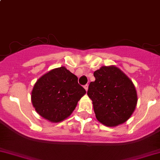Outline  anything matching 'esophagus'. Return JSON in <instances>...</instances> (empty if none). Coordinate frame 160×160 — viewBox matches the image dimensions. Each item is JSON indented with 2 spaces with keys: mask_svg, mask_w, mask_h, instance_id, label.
Returning <instances> with one entry per match:
<instances>
[{
  "mask_svg": "<svg viewBox=\"0 0 160 160\" xmlns=\"http://www.w3.org/2000/svg\"><path fill=\"white\" fill-rule=\"evenodd\" d=\"M83 88H84V89L86 90V91H88V84L84 85V87H83Z\"/></svg>",
  "mask_w": 160,
  "mask_h": 160,
  "instance_id": "1",
  "label": "esophagus"
}]
</instances>
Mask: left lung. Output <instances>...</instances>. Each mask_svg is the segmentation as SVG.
I'll use <instances>...</instances> for the list:
<instances>
[{
  "mask_svg": "<svg viewBox=\"0 0 160 160\" xmlns=\"http://www.w3.org/2000/svg\"><path fill=\"white\" fill-rule=\"evenodd\" d=\"M95 80L88 87L97 119L116 127L131 117L138 102L134 83L116 66H102L94 72Z\"/></svg>",
  "mask_w": 160,
  "mask_h": 160,
  "instance_id": "8db88e82",
  "label": "left lung"
}]
</instances>
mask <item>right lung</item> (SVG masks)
I'll return each instance as SVG.
<instances>
[{"label":"right lung","instance_id":"add662e5","mask_svg":"<svg viewBox=\"0 0 160 160\" xmlns=\"http://www.w3.org/2000/svg\"><path fill=\"white\" fill-rule=\"evenodd\" d=\"M85 94L77 76L62 66L47 72L36 82L31 99L39 115L58 123L70 116Z\"/></svg>","mask_w":160,"mask_h":160}]
</instances>
